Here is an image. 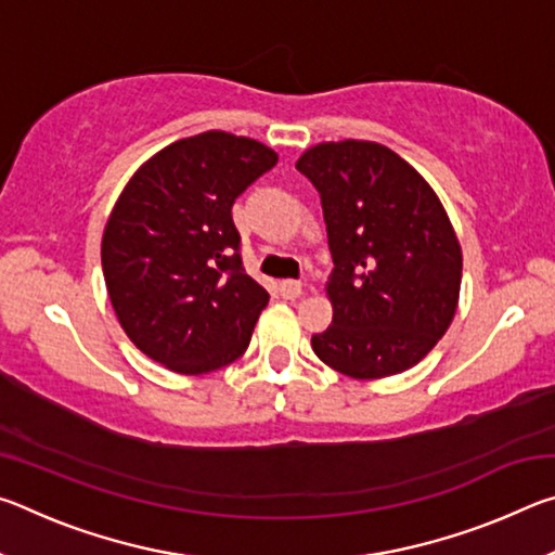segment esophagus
Segmentation results:
<instances>
[{
    "label": "esophagus",
    "mask_w": 555,
    "mask_h": 555,
    "mask_svg": "<svg viewBox=\"0 0 555 555\" xmlns=\"http://www.w3.org/2000/svg\"><path fill=\"white\" fill-rule=\"evenodd\" d=\"M279 291H281V296H284V298L294 300V298H298L300 294H304V286H300V281L286 279V281H281V284H279Z\"/></svg>",
    "instance_id": "34e87169"
}]
</instances>
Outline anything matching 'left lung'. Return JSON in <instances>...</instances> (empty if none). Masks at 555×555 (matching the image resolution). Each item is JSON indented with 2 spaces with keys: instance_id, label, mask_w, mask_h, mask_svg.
Wrapping results in <instances>:
<instances>
[{
  "instance_id": "1",
  "label": "left lung",
  "mask_w": 555,
  "mask_h": 555,
  "mask_svg": "<svg viewBox=\"0 0 555 555\" xmlns=\"http://www.w3.org/2000/svg\"><path fill=\"white\" fill-rule=\"evenodd\" d=\"M296 168L321 193L333 274V325L313 352L354 379L406 372L453 323L463 249L416 168L377 142H323Z\"/></svg>"
}]
</instances>
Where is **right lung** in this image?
I'll list each match as a JSON object with an SVG mask.
<instances>
[{"instance_id":"1","label":"right lung","mask_w":555,"mask_h":555,"mask_svg":"<svg viewBox=\"0 0 555 555\" xmlns=\"http://www.w3.org/2000/svg\"><path fill=\"white\" fill-rule=\"evenodd\" d=\"M276 162L257 139L203 131L139 166L112 208L102 234L112 308L166 370L208 374L249 347L269 294L244 274L232 205Z\"/></svg>"}]
</instances>
